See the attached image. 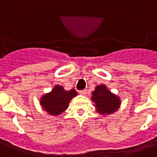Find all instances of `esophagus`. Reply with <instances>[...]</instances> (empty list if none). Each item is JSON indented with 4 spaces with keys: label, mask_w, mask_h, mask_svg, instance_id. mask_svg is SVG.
Listing matches in <instances>:
<instances>
[{
    "label": "esophagus",
    "mask_w": 157,
    "mask_h": 157,
    "mask_svg": "<svg viewBox=\"0 0 157 157\" xmlns=\"http://www.w3.org/2000/svg\"><path fill=\"white\" fill-rule=\"evenodd\" d=\"M79 93L81 94V95H86V93H87V91L84 89V90H82V91H79Z\"/></svg>",
    "instance_id": "obj_1"
}]
</instances>
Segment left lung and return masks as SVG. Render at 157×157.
I'll return each instance as SVG.
<instances>
[{
    "mask_svg": "<svg viewBox=\"0 0 157 157\" xmlns=\"http://www.w3.org/2000/svg\"><path fill=\"white\" fill-rule=\"evenodd\" d=\"M92 100L95 103L97 112L103 115L115 113L121 103L118 96L110 92L105 85L96 86L95 91L92 92Z\"/></svg>",
    "mask_w": 157,
    "mask_h": 157,
    "instance_id": "left-lung-1",
    "label": "left lung"
}]
</instances>
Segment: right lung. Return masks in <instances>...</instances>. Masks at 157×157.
I'll list each match as a JSON object with an SVG mask.
<instances>
[{"mask_svg":"<svg viewBox=\"0 0 157 157\" xmlns=\"http://www.w3.org/2000/svg\"><path fill=\"white\" fill-rule=\"evenodd\" d=\"M76 95L75 89L65 91L62 86L56 85L51 92L42 96L40 104L48 114L57 116L67 109L70 101Z\"/></svg>","mask_w":157,"mask_h":157,"instance_id":"right-lung-1","label":"right lung"}]
</instances>
